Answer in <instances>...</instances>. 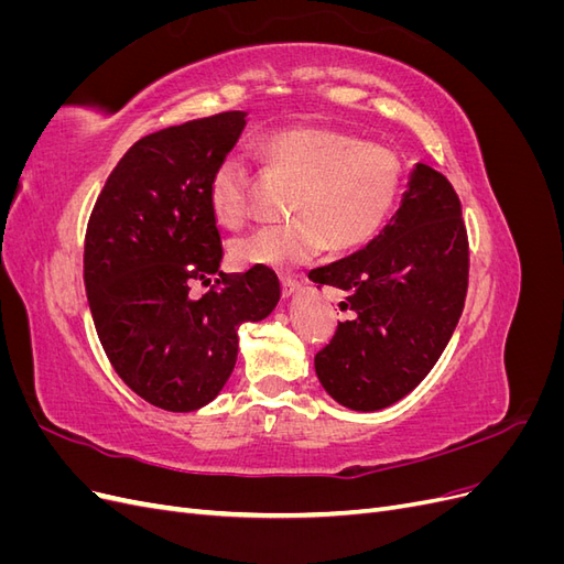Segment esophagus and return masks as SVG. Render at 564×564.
Returning a JSON list of instances; mask_svg holds the SVG:
<instances>
[{
	"mask_svg": "<svg viewBox=\"0 0 564 564\" xmlns=\"http://www.w3.org/2000/svg\"><path fill=\"white\" fill-rule=\"evenodd\" d=\"M303 284H305L303 275H299V278H282V292H284V296H292L296 289H301Z\"/></svg>",
	"mask_w": 564,
	"mask_h": 564,
	"instance_id": "34e87169",
	"label": "esophagus"
}]
</instances>
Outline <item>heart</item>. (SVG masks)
Instances as JSON below:
<instances>
[{
	"instance_id": "b5f03b06",
	"label": "heart",
	"mask_w": 564,
	"mask_h": 564,
	"mask_svg": "<svg viewBox=\"0 0 564 564\" xmlns=\"http://www.w3.org/2000/svg\"><path fill=\"white\" fill-rule=\"evenodd\" d=\"M265 169L294 181L284 226H270L240 237L232 256L242 265L294 268L324 249L350 251L371 242L395 212L404 164L395 150L367 143L327 127H286L259 143ZM212 209L220 224L242 226L251 214L249 166L226 158L209 185Z\"/></svg>"
}]
</instances>
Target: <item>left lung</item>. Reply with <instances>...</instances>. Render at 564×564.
I'll use <instances>...</instances> for the list:
<instances>
[{
	"mask_svg": "<svg viewBox=\"0 0 564 564\" xmlns=\"http://www.w3.org/2000/svg\"><path fill=\"white\" fill-rule=\"evenodd\" d=\"M468 232L454 185L416 164L398 214L348 259L311 270L346 292L332 340L315 355L317 379L355 412H377L412 392L440 360L464 313Z\"/></svg>",
	"mask_w": 564,
	"mask_h": 564,
	"instance_id": "obj_1",
	"label": "left lung"
}]
</instances>
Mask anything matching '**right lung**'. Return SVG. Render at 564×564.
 <instances>
[{"mask_svg": "<svg viewBox=\"0 0 564 564\" xmlns=\"http://www.w3.org/2000/svg\"><path fill=\"white\" fill-rule=\"evenodd\" d=\"M245 112L166 127L133 143L100 191L84 237V286L112 369L166 412H195L226 386L237 329L280 301L275 270L220 272L209 185ZM193 281L210 286L199 300Z\"/></svg>", "mask_w": 564, "mask_h": 564, "instance_id": "obj_1", "label": "right lung"}]
</instances>
